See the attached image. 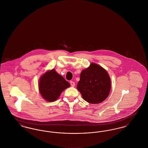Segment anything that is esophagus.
I'll use <instances>...</instances> for the list:
<instances>
[{
  "mask_svg": "<svg viewBox=\"0 0 148 148\" xmlns=\"http://www.w3.org/2000/svg\"><path fill=\"white\" fill-rule=\"evenodd\" d=\"M70 83H71V86L74 87V86H75V83H74V82L71 81V82H70Z\"/></svg>",
  "mask_w": 148,
  "mask_h": 148,
  "instance_id": "34e87169",
  "label": "esophagus"
}]
</instances>
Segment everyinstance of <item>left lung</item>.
Returning <instances> with one entry per match:
<instances>
[{"mask_svg":"<svg viewBox=\"0 0 148 148\" xmlns=\"http://www.w3.org/2000/svg\"><path fill=\"white\" fill-rule=\"evenodd\" d=\"M111 80L107 71L102 66L92 63L81 72L77 89L83 99L91 104H99L108 97Z\"/></svg>","mask_w":148,"mask_h":148,"instance_id":"8db88e82","label":"left lung"}]
</instances>
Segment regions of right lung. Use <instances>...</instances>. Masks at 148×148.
Masks as SVG:
<instances>
[{"mask_svg": "<svg viewBox=\"0 0 148 148\" xmlns=\"http://www.w3.org/2000/svg\"><path fill=\"white\" fill-rule=\"evenodd\" d=\"M69 86V83L54 69L44 73L39 81L40 94L42 98L49 102L55 101L63 90Z\"/></svg>", "mask_w": 148, "mask_h": 148, "instance_id": "obj_1", "label": "right lung"}]
</instances>
